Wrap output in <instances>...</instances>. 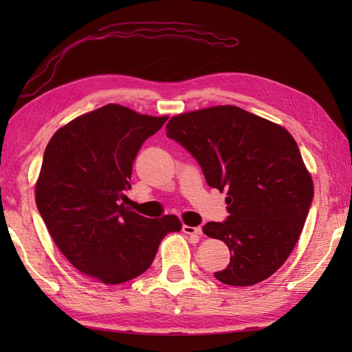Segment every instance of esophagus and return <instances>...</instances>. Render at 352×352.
I'll return each instance as SVG.
<instances>
[{"label": "esophagus", "mask_w": 352, "mask_h": 352, "mask_svg": "<svg viewBox=\"0 0 352 352\" xmlns=\"http://www.w3.org/2000/svg\"><path fill=\"white\" fill-rule=\"evenodd\" d=\"M183 231L186 234H190V236H201L203 234V230L201 227H189V226H183Z\"/></svg>", "instance_id": "obj_1"}]
</instances>
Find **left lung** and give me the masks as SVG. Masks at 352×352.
<instances>
[{
    "label": "left lung",
    "instance_id": "obj_1",
    "mask_svg": "<svg viewBox=\"0 0 352 352\" xmlns=\"http://www.w3.org/2000/svg\"><path fill=\"white\" fill-rule=\"evenodd\" d=\"M166 136L195 157L208 186L228 195L227 221L203 227L231 254L216 278L239 287L269 278L295 248L313 199L292 134L241 107L216 106L172 116Z\"/></svg>",
    "mask_w": 352,
    "mask_h": 352
}]
</instances>
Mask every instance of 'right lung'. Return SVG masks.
<instances>
[{"label": "right lung", "mask_w": 352, "mask_h": 352, "mask_svg": "<svg viewBox=\"0 0 352 352\" xmlns=\"http://www.w3.org/2000/svg\"><path fill=\"white\" fill-rule=\"evenodd\" d=\"M166 119L107 104L63 125L45 148L37 208L57 248L96 281L136 278L162 239L182 230L175 214L148 219L121 203L142 144Z\"/></svg>", "instance_id": "obj_1"}]
</instances>
